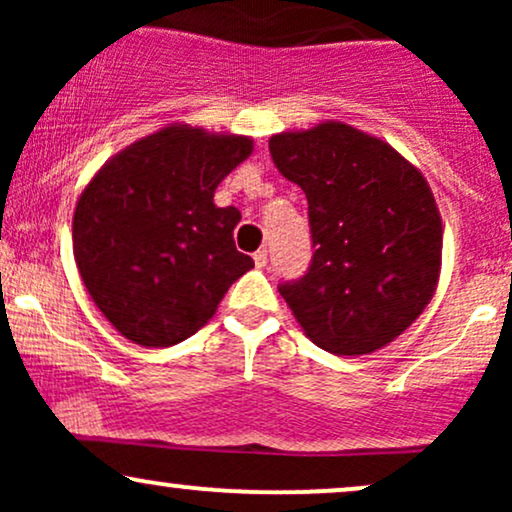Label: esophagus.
<instances>
[{"mask_svg":"<svg viewBox=\"0 0 512 512\" xmlns=\"http://www.w3.org/2000/svg\"><path fill=\"white\" fill-rule=\"evenodd\" d=\"M252 260H255V264H257V267H267V260H269V257H267V250H257L255 252V257H252Z\"/></svg>","mask_w":512,"mask_h":512,"instance_id":"obj_1","label":"esophagus"}]
</instances>
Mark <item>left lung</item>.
Returning a JSON list of instances; mask_svg holds the SVG:
<instances>
[{
    "label": "left lung",
    "mask_w": 512,
    "mask_h": 512,
    "mask_svg": "<svg viewBox=\"0 0 512 512\" xmlns=\"http://www.w3.org/2000/svg\"><path fill=\"white\" fill-rule=\"evenodd\" d=\"M269 154L308 199L315 255L279 293L320 349H383L436 293L443 223L421 170L383 139L344 122L269 139Z\"/></svg>",
    "instance_id": "8db88e82"
}]
</instances>
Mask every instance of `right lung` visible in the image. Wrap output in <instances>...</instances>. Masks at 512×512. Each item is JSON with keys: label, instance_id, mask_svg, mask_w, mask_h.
<instances>
[{"label": "right lung", "instance_id": "1", "mask_svg": "<svg viewBox=\"0 0 512 512\" xmlns=\"http://www.w3.org/2000/svg\"><path fill=\"white\" fill-rule=\"evenodd\" d=\"M250 154L243 134L168 125L110 158L76 199V267L129 342H185L255 267L233 243L240 211L214 204L219 182Z\"/></svg>", "mask_w": 512, "mask_h": 512}]
</instances>
